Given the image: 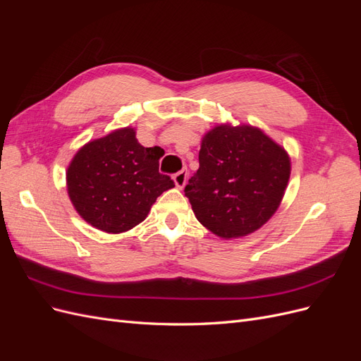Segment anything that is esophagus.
<instances>
[{"mask_svg":"<svg viewBox=\"0 0 361 361\" xmlns=\"http://www.w3.org/2000/svg\"><path fill=\"white\" fill-rule=\"evenodd\" d=\"M173 180H174V183H176L178 188H183L185 185H187V180H188V171L185 170V169L180 170V171H178V173L173 176Z\"/></svg>","mask_w":361,"mask_h":361,"instance_id":"esophagus-1","label":"esophagus"}]
</instances>
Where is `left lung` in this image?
I'll return each mask as SVG.
<instances>
[{"instance_id":"1","label":"left lung","mask_w":361,"mask_h":361,"mask_svg":"<svg viewBox=\"0 0 361 361\" xmlns=\"http://www.w3.org/2000/svg\"><path fill=\"white\" fill-rule=\"evenodd\" d=\"M199 164L185 195L197 220L226 239L264 226L277 211L290 176L286 150L248 125L211 129L202 140Z\"/></svg>"}]
</instances>
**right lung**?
Returning a JSON list of instances; mask_svg holds the SVG:
<instances>
[{
  "label": "right lung",
  "instance_id": "right-lung-1",
  "mask_svg": "<svg viewBox=\"0 0 361 361\" xmlns=\"http://www.w3.org/2000/svg\"><path fill=\"white\" fill-rule=\"evenodd\" d=\"M159 147H145L133 128L113 130L82 146L66 173L72 204L106 233H122L147 216L159 195L174 187L159 173Z\"/></svg>",
  "mask_w": 361,
  "mask_h": 361
}]
</instances>
